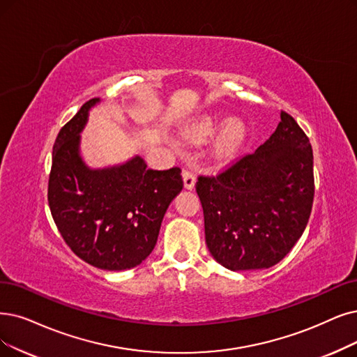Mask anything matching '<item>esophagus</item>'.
Listing matches in <instances>:
<instances>
[{
  "mask_svg": "<svg viewBox=\"0 0 357 357\" xmlns=\"http://www.w3.org/2000/svg\"><path fill=\"white\" fill-rule=\"evenodd\" d=\"M183 181H184V188H186V189H193L195 188L196 177H195V173L192 169H189V168L183 169Z\"/></svg>",
  "mask_w": 357,
  "mask_h": 357,
  "instance_id": "34e87169",
  "label": "esophagus"
}]
</instances>
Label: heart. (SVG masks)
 Returning a JSON list of instances; mask_svg holds the SVG:
<instances>
[{
	"label": "heart",
	"instance_id": "obj_1",
	"mask_svg": "<svg viewBox=\"0 0 357 357\" xmlns=\"http://www.w3.org/2000/svg\"><path fill=\"white\" fill-rule=\"evenodd\" d=\"M221 124V120L217 117H204L201 121H197L190 130V140L193 144H204L209 137L213 136V133L217 132V129ZM246 137V124L245 121L233 117L228 120L222 130L217 139L215 144V152L221 158H228V156H233L240 146L243 145Z\"/></svg>",
	"mask_w": 357,
	"mask_h": 357
}]
</instances>
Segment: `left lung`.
I'll return each instance as SVG.
<instances>
[{"label":"left lung","instance_id":"obj_1","mask_svg":"<svg viewBox=\"0 0 357 357\" xmlns=\"http://www.w3.org/2000/svg\"><path fill=\"white\" fill-rule=\"evenodd\" d=\"M213 258L231 271L278 264L307 225L315 178L309 137L289 112L269 139L215 176L196 181Z\"/></svg>","mask_w":357,"mask_h":357}]
</instances>
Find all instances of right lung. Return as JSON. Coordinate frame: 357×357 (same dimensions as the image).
<instances>
[{
	"mask_svg": "<svg viewBox=\"0 0 357 357\" xmlns=\"http://www.w3.org/2000/svg\"><path fill=\"white\" fill-rule=\"evenodd\" d=\"M98 99L66 123L52 148L48 205L66 245L80 259L107 271L145 261L158 238L164 213L183 189L181 169L146 168L133 158L119 167L89 169L79 156V133Z\"/></svg>",
	"mask_w": 357,
	"mask_h": 357,
	"instance_id": "add662e5",
	"label": "right lung"
}]
</instances>
